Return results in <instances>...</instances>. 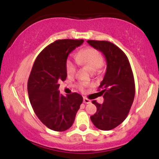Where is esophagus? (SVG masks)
<instances>
[{
    "label": "esophagus",
    "instance_id": "1",
    "mask_svg": "<svg viewBox=\"0 0 159 159\" xmlns=\"http://www.w3.org/2000/svg\"><path fill=\"white\" fill-rule=\"evenodd\" d=\"M84 103H85V104H90L91 101L87 98H84Z\"/></svg>",
    "mask_w": 159,
    "mask_h": 159
}]
</instances>
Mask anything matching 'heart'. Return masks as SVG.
<instances>
[{"mask_svg": "<svg viewBox=\"0 0 159 159\" xmlns=\"http://www.w3.org/2000/svg\"><path fill=\"white\" fill-rule=\"evenodd\" d=\"M75 61L78 64L87 66L92 72L98 71L104 64V58L100 52L91 47L80 50L75 56ZM66 71L68 76H73L75 73L76 66L72 61H66ZM86 86L87 84L84 82L78 84V87L81 89H84Z\"/></svg>", "mask_w": 159, "mask_h": 159, "instance_id": "1", "label": "heart"}]
</instances>
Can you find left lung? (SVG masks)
<instances>
[{"label": "left lung", "mask_w": 159, "mask_h": 159, "mask_svg": "<svg viewBox=\"0 0 159 159\" xmlns=\"http://www.w3.org/2000/svg\"><path fill=\"white\" fill-rule=\"evenodd\" d=\"M91 47L101 52L107 61V70L99 87L104 103L93 101L97 107L90 118L101 130L118 127L127 118L135 97V81L127 55L117 46L107 41H87Z\"/></svg>", "instance_id": "8db88e82"}]
</instances>
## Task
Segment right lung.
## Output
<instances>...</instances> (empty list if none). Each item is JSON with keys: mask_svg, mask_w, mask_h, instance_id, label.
<instances>
[{"mask_svg": "<svg viewBox=\"0 0 159 159\" xmlns=\"http://www.w3.org/2000/svg\"><path fill=\"white\" fill-rule=\"evenodd\" d=\"M84 40L55 41L36 58L28 80V94L34 112L42 123L54 131L71 127L83 97L77 93L66 96L58 90L59 83L66 80L68 55Z\"/></svg>", "mask_w": 159, "mask_h": 159, "instance_id": "1", "label": "right lung"}]
</instances>
